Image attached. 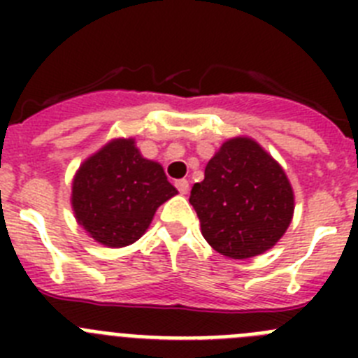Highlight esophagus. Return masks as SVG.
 I'll list each match as a JSON object with an SVG mask.
<instances>
[{
  "mask_svg": "<svg viewBox=\"0 0 358 358\" xmlns=\"http://www.w3.org/2000/svg\"><path fill=\"white\" fill-rule=\"evenodd\" d=\"M176 186L181 195H186L189 192V182L186 181V179H179V181H176Z\"/></svg>",
  "mask_w": 358,
  "mask_h": 358,
  "instance_id": "obj_1",
  "label": "esophagus"
}]
</instances>
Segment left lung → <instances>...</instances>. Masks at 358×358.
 <instances>
[{
	"label": "left lung",
	"mask_w": 358,
	"mask_h": 358,
	"mask_svg": "<svg viewBox=\"0 0 358 358\" xmlns=\"http://www.w3.org/2000/svg\"><path fill=\"white\" fill-rule=\"evenodd\" d=\"M202 236L233 260L274 248L292 222L294 189L281 164L258 141H224L189 195Z\"/></svg>",
	"instance_id": "left-lung-1"
}]
</instances>
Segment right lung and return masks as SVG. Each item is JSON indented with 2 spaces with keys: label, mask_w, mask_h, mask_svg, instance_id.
<instances>
[{
  "label": "right lung",
  "mask_w": 358,
  "mask_h": 358,
  "mask_svg": "<svg viewBox=\"0 0 358 358\" xmlns=\"http://www.w3.org/2000/svg\"><path fill=\"white\" fill-rule=\"evenodd\" d=\"M173 195L163 166L141 156L134 138H116L78 166L71 208L91 238L118 249L140 240L157 208Z\"/></svg>",
  "instance_id": "right-lung-1"
}]
</instances>
